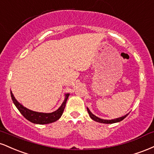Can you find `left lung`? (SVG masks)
Masks as SVG:
<instances>
[{
    "label": "left lung",
    "mask_w": 154,
    "mask_h": 154,
    "mask_svg": "<svg viewBox=\"0 0 154 154\" xmlns=\"http://www.w3.org/2000/svg\"><path fill=\"white\" fill-rule=\"evenodd\" d=\"M87 110H88V114H89V115H90V116H91V118L92 119L94 120V121H95V122H97L103 123V124H113V123L119 122H121L122 120H123L125 117H126L128 115V114H125V116H122V117L116 118V119H100V118L98 117V116L94 115L93 114H92V112L91 111H90V109H88V107H87Z\"/></svg>",
    "instance_id": "obj_1"
}]
</instances>
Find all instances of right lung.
<instances>
[{
	"mask_svg": "<svg viewBox=\"0 0 154 154\" xmlns=\"http://www.w3.org/2000/svg\"><path fill=\"white\" fill-rule=\"evenodd\" d=\"M69 93L65 94L64 100H63V103H61V106L57 110L51 113H43L32 111L30 109L24 107L19 102L17 101V99L15 98L14 95L12 93V92L11 91V99L13 100V103H14V105L17 108V109L20 111L21 114L26 119L29 120V122L34 124H38V125H46V124L54 122L59 119V118L62 115L63 110H64V108L65 106H66V100L69 98Z\"/></svg>",
	"mask_w": 154,
	"mask_h": 154,
	"instance_id": "add662e5",
	"label": "right lung"
}]
</instances>
